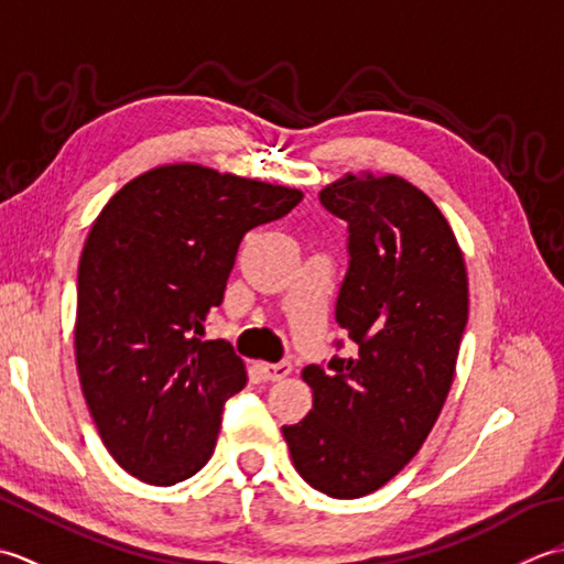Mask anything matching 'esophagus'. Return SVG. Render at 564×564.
I'll return each mask as SVG.
<instances>
[{"mask_svg":"<svg viewBox=\"0 0 564 564\" xmlns=\"http://www.w3.org/2000/svg\"><path fill=\"white\" fill-rule=\"evenodd\" d=\"M258 370L262 375V379H268V382H278V379H284L286 375L292 372V362H258Z\"/></svg>","mask_w":564,"mask_h":564,"instance_id":"obj_1","label":"esophagus"}]
</instances>
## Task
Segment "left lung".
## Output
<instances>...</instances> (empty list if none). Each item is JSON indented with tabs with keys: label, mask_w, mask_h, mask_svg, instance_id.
<instances>
[{
	"label": "left lung",
	"mask_w": 564,
	"mask_h": 564,
	"mask_svg": "<svg viewBox=\"0 0 564 564\" xmlns=\"http://www.w3.org/2000/svg\"><path fill=\"white\" fill-rule=\"evenodd\" d=\"M318 199L348 224L336 321L355 352L304 367L314 409L282 433L304 481L358 499L397 477L441 416L467 326V270L451 224L404 177L346 175Z\"/></svg>",
	"instance_id": "1"
}]
</instances>
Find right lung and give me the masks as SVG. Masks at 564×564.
Returning a JSON list of instances; mask_svg holds the SVG:
<instances>
[{"label": "right lung", "mask_w": 564, "mask_h": 564, "mask_svg": "<svg viewBox=\"0 0 564 564\" xmlns=\"http://www.w3.org/2000/svg\"><path fill=\"white\" fill-rule=\"evenodd\" d=\"M302 197L177 163L131 180L91 224L75 360L101 443L129 475L170 487L209 463L226 399L248 375L231 343L202 340L206 316L224 302L243 236Z\"/></svg>", "instance_id": "right-lung-1"}]
</instances>
